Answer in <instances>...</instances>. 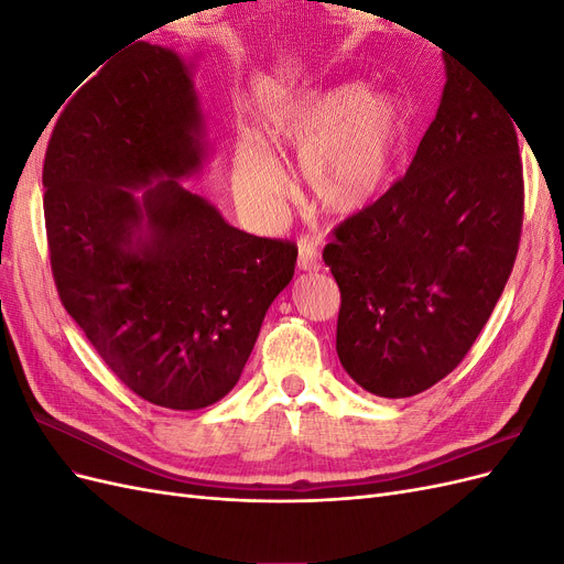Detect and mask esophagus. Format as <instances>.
Returning a JSON list of instances; mask_svg holds the SVG:
<instances>
[{
  "instance_id": "34e87169",
  "label": "esophagus",
  "mask_w": 564,
  "mask_h": 564,
  "mask_svg": "<svg viewBox=\"0 0 564 564\" xmlns=\"http://www.w3.org/2000/svg\"><path fill=\"white\" fill-rule=\"evenodd\" d=\"M296 263H299V270H303V272H315L322 268L319 251L311 240L299 242V261Z\"/></svg>"
}]
</instances>
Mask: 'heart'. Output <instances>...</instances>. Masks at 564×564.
Masks as SVG:
<instances>
[{
  "label": "heart",
  "mask_w": 564,
  "mask_h": 564,
  "mask_svg": "<svg viewBox=\"0 0 564 564\" xmlns=\"http://www.w3.org/2000/svg\"><path fill=\"white\" fill-rule=\"evenodd\" d=\"M406 129L398 96L346 84L282 100L263 117V139L299 152V183L315 209L352 216L379 197ZM232 187L245 209L275 218L284 178L278 162L249 135L237 141Z\"/></svg>",
  "instance_id": "obj_1"
}]
</instances>
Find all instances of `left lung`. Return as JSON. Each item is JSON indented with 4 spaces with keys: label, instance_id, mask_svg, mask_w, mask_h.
I'll return each instance as SVG.
<instances>
[{
    "label": "left lung",
    "instance_id": "obj_1",
    "mask_svg": "<svg viewBox=\"0 0 564 564\" xmlns=\"http://www.w3.org/2000/svg\"><path fill=\"white\" fill-rule=\"evenodd\" d=\"M445 73L404 178L344 220L322 253L340 289L338 360L379 398L419 395L464 360L518 253L516 119L447 56Z\"/></svg>",
    "mask_w": 564,
    "mask_h": 564
}]
</instances>
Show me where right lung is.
Segmentation results:
<instances>
[{
	"label": "right lung",
	"instance_id": "obj_1",
	"mask_svg": "<svg viewBox=\"0 0 564 564\" xmlns=\"http://www.w3.org/2000/svg\"><path fill=\"white\" fill-rule=\"evenodd\" d=\"M193 70L166 46L119 51L63 110L42 174L67 315L129 390L178 412L240 381L299 256L181 183L214 150Z\"/></svg>",
	"mask_w": 564,
	"mask_h": 564
}]
</instances>
